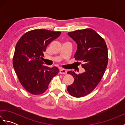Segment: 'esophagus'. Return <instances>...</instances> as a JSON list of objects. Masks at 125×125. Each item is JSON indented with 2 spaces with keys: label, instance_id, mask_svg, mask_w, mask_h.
<instances>
[{
  "label": "esophagus",
  "instance_id": "34e87169",
  "mask_svg": "<svg viewBox=\"0 0 125 125\" xmlns=\"http://www.w3.org/2000/svg\"><path fill=\"white\" fill-rule=\"evenodd\" d=\"M60 73L61 74H64V75H66L67 73V71L65 69H62L60 70Z\"/></svg>",
  "mask_w": 125,
  "mask_h": 125
}]
</instances>
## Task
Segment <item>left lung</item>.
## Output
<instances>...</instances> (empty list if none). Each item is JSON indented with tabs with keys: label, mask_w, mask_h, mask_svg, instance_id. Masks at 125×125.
<instances>
[{
	"label": "left lung",
	"mask_w": 125,
	"mask_h": 125,
	"mask_svg": "<svg viewBox=\"0 0 125 125\" xmlns=\"http://www.w3.org/2000/svg\"><path fill=\"white\" fill-rule=\"evenodd\" d=\"M68 34L77 44L74 57L83 62L82 67L85 71L79 75L68 71L74 82L67 90L72 96L82 97L92 92L103 76L108 63L107 48L104 40L92 29L77 30Z\"/></svg>",
	"instance_id": "8db88e82"
}]
</instances>
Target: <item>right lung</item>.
Returning <instances> with one entry per match:
<instances>
[{
	"label": "right lung",
	"mask_w": 125,
	"mask_h": 125,
	"mask_svg": "<svg viewBox=\"0 0 125 125\" xmlns=\"http://www.w3.org/2000/svg\"><path fill=\"white\" fill-rule=\"evenodd\" d=\"M60 34V31L33 30L23 34L16 44L13 67L20 83L31 94L44 93L52 79L58 73L56 67L43 65L41 58L48 45Z\"/></svg>",
	"instance_id": "add662e5"
}]
</instances>
